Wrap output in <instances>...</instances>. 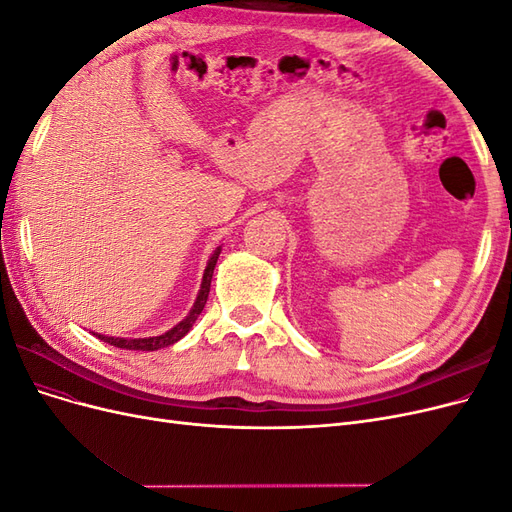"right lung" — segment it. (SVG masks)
Returning <instances> with one entry per match:
<instances>
[{
	"label": "right lung",
	"instance_id": "1",
	"mask_svg": "<svg viewBox=\"0 0 512 512\" xmlns=\"http://www.w3.org/2000/svg\"><path fill=\"white\" fill-rule=\"evenodd\" d=\"M222 252V245L215 247V252L211 254L207 267H205V273H203V282H200V290L196 294V301L190 309V314L185 316L181 322H177L173 329H168L166 333L162 335H153V337H111V335H100V333H94L98 339H102V342L111 344L115 348H123V350H160V348H166V346H173L177 344L181 337H185L190 333V329L194 327V322L198 320L200 312L205 309V303H207V297H209V288H211V277H213V269H215V262H218V256Z\"/></svg>",
	"mask_w": 512,
	"mask_h": 512
}]
</instances>
